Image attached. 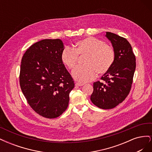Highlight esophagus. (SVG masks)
<instances>
[{"instance_id": "34e87169", "label": "esophagus", "mask_w": 152, "mask_h": 152, "mask_svg": "<svg viewBox=\"0 0 152 152\" xmlns=\"http://www.w3.org/2000/svg\"><path fill=\"white\" fill-rule=\"evenodd\" d=\"M83 85H84V84L80 83V82H76V83H75L76 86H82Z\"/></svg>"}]
</instances>
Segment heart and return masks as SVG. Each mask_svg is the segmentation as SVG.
Here are the masks:
<instances>
[{
  "label": "heart",
  "instance_id": "b5f03b06",
  "mask_svg": "<svg viewBox=\"0 0 152 152\" xmlns=\"http://www.w3.org/2000/svg\"><path fill=\"white\" fill-rule=\"evenodd\" d=\"M86 65L76 67L72 76L80 82L93 80L97 72L99 74L107 73L115 60V50L111 45L94 37H87L76 43L73 49L65 47L61 52V59L68 68L72 69L77 65L79 56H85Z\"/></svg>",
  "mask_w": 152,
  "mask_h": 152
}]
</instances>
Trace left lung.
<instances>
[{
  "mask_svg": "<svg viewBox=\"0 0 152 152\" xmlns=\"http://www.w3.org/2000/svg\"><path fill=\"white\" fill-rule=\"evenodd\" d=\"M106 37L112 44L115 60L110 70L93 84L91 100L96 107L112 109L121 103L131 91L136 69V57L127 40L111 32Z\"/></svg>",
  "mask_w": 152,
  "mask_h": 152,
  "instance_id": "1",
  "label": "left lung"
}]
</instances>
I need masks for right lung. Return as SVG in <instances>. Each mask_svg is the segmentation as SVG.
<instances>
[{
	"mask_svg": "<svg viewBox=\"0 0 152 152\" xmlns=\"http://www.w3.org/2000/svg\"><path fill=\"white\" fill-rule=\"evenodd\" d=\"M60 39L31 45L21 59L20 84L30 107L40 115L56 118L65 111L75 84L61 59Z\"/></svg>",
	"mask_w": 152,
	"mask_h": 152,
	"instance_id": "right-lung-1",
	"label": "right lung"
}]
</instances>
